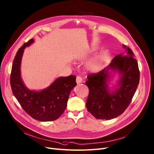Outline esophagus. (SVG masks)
Returning a JSON list of instances; mask_svg holds the SVG:
<instances>
[{
	"mask_svg": "<svg viewBox=\"0 0 154 154\" xmlns=\"http://www.w3.org/2000/svg\"><path fill=\"white\" fill-rule=\"evenodd\" d=\"M76 82H77V84L82 82V79L81 77H79V76L77 77V78H76Z\"/></svg>",
	"mask_w": 154,
	"mask_h": 154,
	"instance_id": "34e87169",
	"label": "esophagus"
}]
</instances>
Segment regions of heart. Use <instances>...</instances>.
<instances>
[{"instance_id": "heart-1", "label": "heart", "mask_w": 154, "mask_h": 154, "mask_svg": "<svg viewBox=\"0 0 154 154\" xmlns=\"http://www.w3.org/2000/svg\"><path fill=\"white\" fill-rule=\"evenodd\" d=\"M102 65V60L100 57H96L90 60L87 64V68L91 72L98 71Z\"/></svg>"}]
</instances>
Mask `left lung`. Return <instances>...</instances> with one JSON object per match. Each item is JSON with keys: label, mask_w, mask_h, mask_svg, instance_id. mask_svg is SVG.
<instances>
[{"label": "left lung", "mask_w": 154, "mask_h": 154, "mask_svg": "<svg viewBox=\"0 0 154 154\" xmlns=\"http://www.w3.org/2000/svg\"><path fill=\"white\" fill-rule=\"evenodd\" d=\"M126 55H116L108 66L98 73L89 74L85 84L89 94L86 106L90 113L98 119L109 120L121 115L130 104L139 83L138 64L132 50L122 45ZM112 71L118 72L117 85L111 89L108 83Z\"/></svg>", "instance_id": "obj_1"}]
</instances>
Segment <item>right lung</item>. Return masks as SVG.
<instances>
[{
    "mask_svg": "<svg viewBox=\"0 0 154 154\" xmlns=\"http://www.w3.org/2000/svg\"><path fill=\"white\" fill-rule=\"evenodd\" d=\"M33 43L34 39H31L18 50L10 74V85L19 103L31 117L40 121H54L66 108L70 91L77 85L76 77H58L39 91L28 89L22 79L20 67L25 48Z\"/></svg>",
    "mask_w": 154,
    "mask_h": 154,
    "instance_id": "obj_1",
    "label": "right lung"
}]
</instances>
